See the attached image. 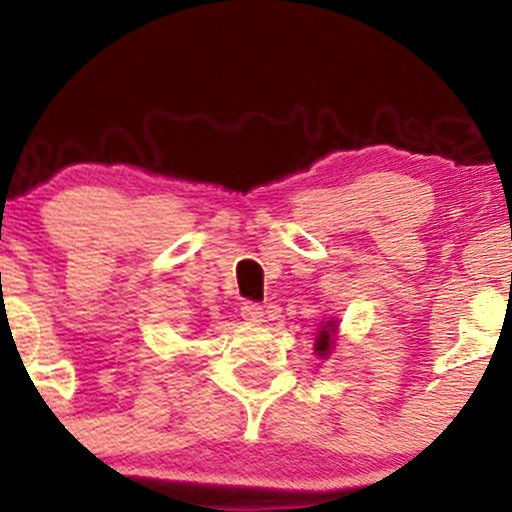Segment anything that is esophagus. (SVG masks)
<instances>
[{
    "mask_svg": "<svg viewBox=\"0 0 512 512\" xmlns=\"http://www.w3.org/2000/svg\"><path fill=\"white\" fill-rule=\"evenodd\" d=\"M240 315H243V320L250 322V325H260V322L264 320L262 305H257V303H243Z\"/></svg>",
    "mask_w": 512,
    "mask_h": 512,
    "instance_id": "esophagus-1",
    "label": "esophagus"
}]
</instances>
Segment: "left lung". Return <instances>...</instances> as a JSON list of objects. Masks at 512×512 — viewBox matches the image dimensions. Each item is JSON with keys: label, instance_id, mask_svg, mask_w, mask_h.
<instances>
[{"label": "left lung", "instance_id": "obj_1", "mask_svg": "<svg viewBox=\"0 0 512 512\" xmlns=\"http://www.w3.org/2000/svg\"><path fill=\"white\" fill-rule=\"evenodd\" d=\"M337 337H339V320L337 317H325V320L320 322V327H317V334H315V356L317 358H330L334 346H337Z\"/></svg>", "mask_w": 512, "mask_h": 512}]
</instances>
